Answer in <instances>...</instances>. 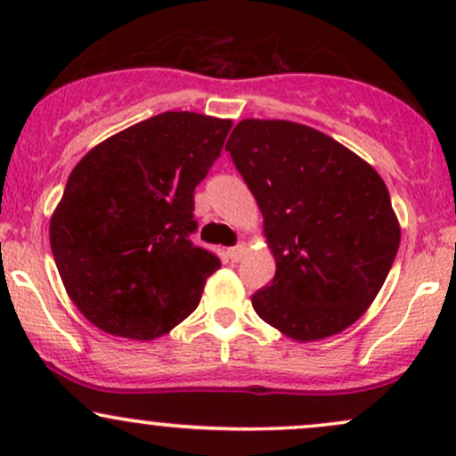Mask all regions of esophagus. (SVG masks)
Returning <instances> with one entry per match:
<instances>
[{
  "instance_id": "1",
  "label": "esophagus",
  "mask_w": 456,
  "mask_h": 456,
  "mask_svg": "<svg viewBox=\"0 0 456 456\" xmlns=\"http://www.w3.org/2000/svg\"><path fill=\"white\" fill-rule=\"evenodd\" d=\"M246 253H248V246H246L244 242H242V244H238V246H233V248H229V250H227L229 259H232V261H240V259L244 257Z\"/></svg>"
}]
</instances>
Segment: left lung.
Segmentation results:
<instances>
[{
  "instance_id": "obj_1",
  "label": "left lung",
  "mask_w": 456,
  "mask_h": 456,
  "mask_svg": "<svg viewBox=\"0 0 456 456\" xmlns=\"http://www.w3.org/2000/svg\"><path fill=\"white\" fill-rule=\"evenodd\" d=\"M224 150L264 216L276 261L255 313L297 343L352 326L379 294L401 224L378 171L319 130L287 119H242Z\"/></svg>"
}]
</instances>
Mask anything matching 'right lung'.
Here are the masks:
<instances>
[{
  "label": "right lung",
  "instance_id": "add662e5",
  "mask_svg": "<svg viewBox=\"0 0 456 456\" xmlns=\"http://www.w3.org/2000/svg\"><path fill=\"white\" fill-rule=\"evenodd\" d=\"M232 119L165 111L104 139L77 162L51 214L66 294L102 332L165 337L195 311L221 261L192 244L195 186Z\"/></svg>",
  "mask_w": 456,
  "mask_h": 456
}]
</instances>
